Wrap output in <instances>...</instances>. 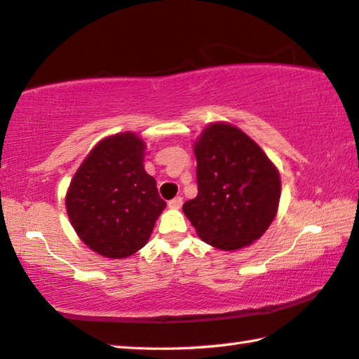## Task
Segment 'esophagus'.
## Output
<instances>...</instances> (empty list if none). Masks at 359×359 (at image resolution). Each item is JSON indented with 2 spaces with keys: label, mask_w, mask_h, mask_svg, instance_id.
<instances>
[{
  "label": "esophagus",
  "mask_w": 359,
  "mask_h": 359,
  "mask_svg": "<svg viewBox=\"0 0 359 359\" xmlns=\"http://www.w3.org/2000/svg\"><path fill=\"white\" fill-rule=\"evenodd\" d=\"M181 205H183V198H181V197H175L168 202L170 208H181Z\"/></svg>",
  "instance_id": "obj_1"
}]
</instances>
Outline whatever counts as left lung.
<instances>
[{"instance_id": "1", "label": "left lung", "mask_w": 359, "mask_h": 359, "mask_svg": "<svg viewBox=\"0 0 359 359\" xmlns=\"http://www.w3.org/2000/svg\"><path fill=\"white\" fill-rule=\"evenodd\" d=\"M197 197L183 212L207 244L222 250L250 245L278 213L280 178L262 147L229 123L208 125L194 144Z\"/></svg>"}]
</instances>
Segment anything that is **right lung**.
I'll use <instances>...</instances> for the list:
<instances>
[{"mask_svg": "<svg viewBox=\"0 0 359 359\" xmlns=\"http://www.w3.org/2000/svg\"><path fill=\"white\" fill-rule=\"evenodd\" d=\"M146 144L126 131L93 147L70 181L65 208L93 252L125 258L142 247L167 203L144 170Z\"/></svg>", "mask_w": 359, "mask_h": 359, "instance_id": "obj_1", "label": "right lung"}]
</instances>
